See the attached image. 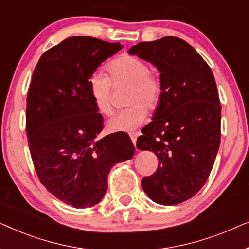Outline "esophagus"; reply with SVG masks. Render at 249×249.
I'll return each instance as SVG.
<instances>
[{
    "instance_id": "obj_1",
    "label": "esophagus",
    "mask_w": 249,
    "mask_h": 249,
    "mask_svg": "<svg viewBox=\"0 0 249 249\" xmlns=\"http://www.w3.org/2000/svg\"><path fill=\"white\" fill-rule=\"evenodd\" d=\"M130 138H131L132 144L136 145V142H137V134H130Z\"/></svg>"
}]
</instances>
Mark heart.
<instances>
[{"instance_id":"heart-1","label":"heart","mask_w":249,"mask_h":249,"mask_svg":"<svg viewBox=\"0 0 249 249\" xmlns=\"http://www.w3.org/2000/svg\"><path fill=\"white\" fill-rule=\"evenodd\" d=\"M111 79L102 72H94L88 79V89L97 110L103 115L113 112L112 90L114 85L131 84L127 104L108 121V128L113 131H134L144 124L147 110L158 108L162 98L163 84L160 74L148 68L141 57L124 54L107 66ZM112 81L111 82L110 80Z\"/></svg>"}]
</instances>
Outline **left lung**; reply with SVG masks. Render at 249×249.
<instances>
[{
  "mask_svg": "<svg viewBox=\"0 0 249 249\" xmlns=\"http://www.w3.org/2000/svg\"><path fill=\"white\" fill-rule=\"evenodd\" d=\"M136 54L158 68L162 98L153 121L137 139L141 151H153L156 171L142 187L162 205L192 198L209 178L221 139V105L213 72L192 45L166 36L132 46Z\"/></svg>",
  "mask_w": 249,
  "mask_h": 249,
  "instance_id": "left-lung-1",
  "label": "left lung"
}]
</instances>
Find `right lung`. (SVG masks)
Returning a JSON list of instances; mask_svg holds the SVG:
<instances>
[{
    "instance_id": "obj_1",
    "label": "right lung",
    "mask_w": 249,
    "mask_h": 249,
    "mask_svg": "<svg viewBox=\"0 0 249 249\" xmlns=\"http://www.w3.org/2000/svg\"><path fill=\"white\" fill-rule=\"evenodd\" d=\"M122 49L88 36L64 39L40 56L27 95L26 131L39 181L76 209L97 204L115 163L130 160L135 146L124 131L103 130L88 89L100 64Z\"/></svg>"
}]
</instances>
